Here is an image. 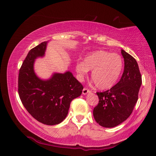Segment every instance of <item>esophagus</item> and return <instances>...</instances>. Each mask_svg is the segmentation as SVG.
Returning a JSON list of instances; mask_svg holds the SVG:
<instances>
[{"mask_svg": "<svg viewBox=\"0 0 156 156\" xmlns=\"http://www.w3.org/2000/svg\"><path fill=\"white\" fill-rule=\"evenodd\" d=\"M90 92H91V91L89 90V89H88L87 88H84L83 89V95H86L89 93H90Z\"/></svg>", "mask_w": 156, "mask_h": 156, "instance_id": "obj_1", "label": "esophagus"}]
</instances>
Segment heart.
<instances>
[{"label":"heart","mask_w":156,"mask_h":156,"mask_svg":"<svg viewBox=\"0 0 156 156\" xmlns=\"http://www.w3.org/2000/svg\"><path fill=\"white\" fill-rule=\"evenodd\" d=\"M75 69L80 79L92 71L91 78L97 87L106 89L117 83L123 69V60L117 54L98 50L85 55L83 61L78 60Z\"/></svg>","instance_id":"1"}]
</instances>
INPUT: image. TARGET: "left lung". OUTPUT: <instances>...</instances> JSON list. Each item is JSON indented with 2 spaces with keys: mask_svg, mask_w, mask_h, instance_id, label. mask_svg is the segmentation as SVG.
I'll return each instance as SVG.
<instances>
[{
  "mask_svg": "<svg viewBox=\"0 0 156 156\" xmlns=\"http://www.w3.org/2000/svg\"><path fill=\"white\" fill-rule=\"evenodd\" d=\"M125 68L120 81L104 92H97L99 102L94 108L95 120L100 126L112 128L120 125L130 116L138 99L142 76L136 59L123 49Z\"/></svg>",
  "mask_w": 156,
  "mask_h": 156,
  "instance_id": "1",
  "label": "left lung"
}]
</instances>
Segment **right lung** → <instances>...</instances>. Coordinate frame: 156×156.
Segmentation results:
<instances>
[{
  "label": "right lung",
  "instance_id": "1",
  "mask_svg": "<svg viewBox=\"0 0 156 156\" xmlns=\"http://www.w3.org/2000/svg\"><path fill=\"white\" fill-rule=\"evenodd\" d=\"M47 43L29 51L19 71L18 90L23 106L33 118L44 125H55L65 120L71 102L80 96L83 87L70 72L55 73L48 80L36 76L34 61L44 56Z\"/></svg>",
  "mask_w": 156,
  "mask_h": 156
}]
</instances>
